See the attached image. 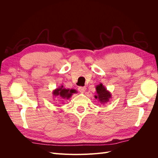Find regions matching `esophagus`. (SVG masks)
Instances as JSON below:
<instances>
[{
  "mask_svg": "<svg viewBox=\"0 0 158 158\" xmlns=\"http://www.w3.org/2000/svg\"><path fill=\"white\" fill-rule=\"evenodd\" d=\"M78 89H79V91H80L81 93H84L85 92V90H86V88L81 86V87L78 88Z\"/></svg>",
  "mask_w": 158,
  "mask_h": 158,
  "instance_id": "34e87169",
  "label": "esophagus"
}]
</instances>
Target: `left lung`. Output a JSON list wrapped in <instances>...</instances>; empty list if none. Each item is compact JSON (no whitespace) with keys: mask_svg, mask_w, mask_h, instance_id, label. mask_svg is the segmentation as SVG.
<instances>
[{"mask_svg":"<svg viewBox=\"0 0 158 158\" xmlns=\"http://www.w3.org/2000/svg\"><path fill=\"white\" fill-rule=\"evenodd\" d=\"M95 89H96V95H95V98L98 100L99 103L103 105L106 104L111 98V92L102 83L97 85Z\"/></svg>","mask_w":158,"mask_h":158,"instance_id":"8db88e82","label":"left lung"}]
</instances>
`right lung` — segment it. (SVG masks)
<instances>
[{
  "label": "right lung",
  "mask_w": 158,
  "mask_h": 158,
  "mask_svg": "<svg viewBox=\"0 0 158 158\" xmlns=\"http://www.w3.org/2000/svg\"><path fill=\"white\" fill-rule=\"evenodd\" d=\"M77 93V91L74 89H66L63 87V85H62L59 88H56L52 91V96L53 98L56 97H60L63 99H69L70 98L73 94Z\"/></svg>",
  "instance_id": "right-lung-1"
}]
</instances>
